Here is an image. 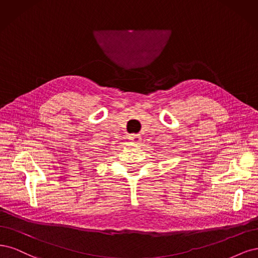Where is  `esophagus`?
<instances>
[{"instance_id": "1", "label": "esophagus", "mask_w": 258, "mask_h": 258, "mask_svg": "<svg viewBox=\"0 0 258 258\" xmlns=\"http://www.w3.org/2000/svg\"><path fill=\"white\" fill-rule=\"evenodd\" d=\"M128 140L131 141V143L133 144H139L141 141V137L137 134H132V135H128Z\"/></svg>"}]
</instances>
